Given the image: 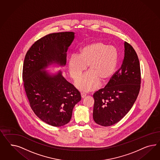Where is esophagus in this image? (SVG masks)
Returning <instances> with one entry per match:
<instances>
[{
  "label": "esophagus",
  "mask_w": 160,
  "mask_h": 160,
  "mask_svg": "<svg viewBox=\"0 0 160 160\" xmlns=\"http://www.w3.org/2000/svg\"><path fill=\"white\" fill-rule=\"evenodd\" d=\"M81 96H82V98H84V97L86 96V94L85 93H84V92H82V93H81Z\"/></svg>",
  "instance_id": "1"
}]
</instances>
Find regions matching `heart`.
I'll return each instance as SVG.
<instances>
[{
  "instance_id": "heart-1",
  "label": "heart",
  "mask_w": 160,
  "mask_h": 160,
  "mask_svg": "<svg viewBox=\"0 0 160 160\" xmlns=\"http://www.w3.org/2000/svg\"><path fill=\"white\" fill-rule=\"evenodd\" d=\"M118 52L116 47L96 42L82 47L78 56H72L68 64L70 76L74 80L84 72H88L75 82V86L82 92L92 91L102 82H108L113 76L116 69Z\"/></svg>"
}]
</instances>
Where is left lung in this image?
Segmentation results:
<instances>
[{
    "label": "left lung",
    "mask_w": 160,
    "mask_h": 160,
    "mask_svg": "<svg viewBox=\"0 0 160 160\" xmlns=\"http://www.w3.org/2000/svg\"><path fill=\"white\" fill-rule=\"evenodd\" d=\"M140 62L136 51L124 43V58L121 68L104 88L94 92L92 117L102 126L117 123L130 110L140 89Z\"/></svg>",
    "instance_id": "8db88e82"
}]
</instances>
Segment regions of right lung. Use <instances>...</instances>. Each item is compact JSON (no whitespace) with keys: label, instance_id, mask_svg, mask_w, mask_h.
I'll list each match as a JSON object with an SVG mask.
<instances>
[{"label":"right lung","instance_id":"1","mask_svg":"<svg viewBox=\"0 0 160 160\" xmlns=\"http://www.w3.org/2000/svg\"><path fill=\"white\" fill-rule=\"evenodd\" d=\"M74 32L48 34L36 41L25 56L23 81L30 107L39 118L54 127L70 121L73 108L82 99L61 71L52 74L45 69L53 64L64 66Z\"/></svg>","mask_w":160,"mask_h":160}]
</instances>
